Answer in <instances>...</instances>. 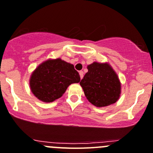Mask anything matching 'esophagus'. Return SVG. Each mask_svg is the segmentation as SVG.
Wrapping results in <instances>:
<instances>
[{
	"instance_id": "obj_1",
	"label": "esophagus",
	"mask_w": 153,
	"mask_h": 153,
	"mask_svg": "<svg viewBox=\"0 0 153 153\" xmlns=\"http://www.w3.org/2000/svg\"><path fill=\"white\" fill-rule=\"evenodd\" d=\"M79 75H80V78H81V79H82L83 77H84V72H83V71H79Z\"/></svg>"
}]
</instances>
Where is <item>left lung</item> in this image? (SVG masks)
Listing matches in <instances>:
<instances>
[{"mask_svg": "<svg viewBox=\"0 0 153 153\" xmlns=\"http://www.w3.org/2000/svg\"><path fill=\"white\" fill-rule=\"evenodd\" d=\"M88 72L80 82L87 100L99 108L118 101L121 83L117 74L108 63L93 62L87 66Z\"/></svg>", "mask_w": 153, "mask_h": 153, "instance_id": "8db88e82", "label": "left lung"}]
</instances>
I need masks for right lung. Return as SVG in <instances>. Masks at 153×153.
Segmentation results:
<instances>
[{
    "instance_id": "1",
    "label": "right lung",
    "mask_w": 153,
    "mask_h": 153,
    "mask_svg": "<svg viewBox=\"0 0 153 153\" xmlns=\"http://www.w3.org/2000/svg\"><path fill=\"white\" fill-rule=\"evenodd\" d=\"M80 80L72 64L60 58L48 59L32 72L30 88L39 100L48 103L61 97L70 84Z\"/></svg>"
}]
</instances>
